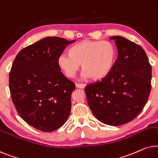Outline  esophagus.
Wrapping results in <instances>:
<instances>
[{
  "label": "esophagus",
  "instance_id": "34e87169",
  "mask_svg": "<svg viewBox=\"0 0 158 158\" xmlns=\"http://www.w3.org/2000/svg\"><path fill=\"white\" fill-rule=\"evenodd\" d=\"M76 87L77 88H80V89H84L86 87V85L85 84H77Z\"/></svg>",
  "mask_w": 158,
  "mask_h": 158
}]
</instances>
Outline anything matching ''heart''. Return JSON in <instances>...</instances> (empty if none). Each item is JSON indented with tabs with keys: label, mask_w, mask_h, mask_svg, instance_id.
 <instances>
[{
	"label": "heart",
	"mask_w": 158,
	"mask_h": 158,
	"mask_svg": "<svg viewBox=\"0 0 158 158\" xmlns=\"http://www.w3.org/2000/svg\"><path fill=\"white\" fill-rule=\"evenodd\" d=\"M115 56V48L110 42L83 40L71 48L70 54H60L58 64L69 78L75 77L81 64L83 79L92 77L94 80H101L112 69Z\"/></svg>",
	"instance_id": "obj_1"
}]
</instances>
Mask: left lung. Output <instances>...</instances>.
Wrapping results in <instances>:
<instances>
[{
  "label": "left lung",
  "instance_id": "1",
  "mask_svg": "<svg viewBox=\"0 0 158 158\" xmlns=\"http://www.w3.org/2000/svg\"><path fill=\"white\" fill-rule=\"evenodd\" d=\"M118 58L110 73L85 87L90 110L105 124L120 126L143 110L151 90L152 67L144 49L121 36H113Z\"/></svg>",
  "mask_w": 158,
  "mask_h": 158
}]
</instances>
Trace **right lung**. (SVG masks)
<instances>
[{
	"label": "right lung",
	"instance_id": "add662e5",
	"mask_svg": "<svg viewBox=\"0 0 158 158\" xmlns=\"http://www.w3.org/2000/svg\"><path fill=\"white\" fill-rule=\"evenodd\" d=\"M69 41L48 37L17 54L9 73V89L20 117L44 132L58 129L71 113L75 84L60 72L58 57Z\"/></svg>",
	"mask_w": 158,
	"mask_h": 158
}]
</instances>
